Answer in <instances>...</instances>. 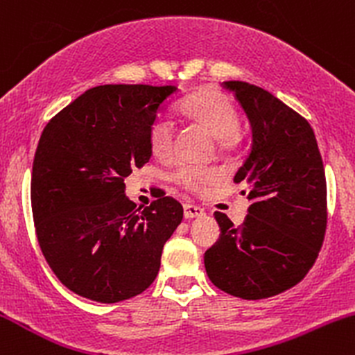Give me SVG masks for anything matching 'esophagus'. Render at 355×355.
<instances>
[{
	"mask_svg": "<svg viewBox=\"0 0 355 355\" xmlns=\"http://www.w3.org/2000/svg\"><path fill=\"white\" fill-rule=\"evenodd\" d=\"M205 215V211H203L200 207H195V205H190V203H187V205H183V217L187 220H193V218H200Z\"/></svg>",
	"mask_w": 355,
	"mask_h": 355,
	"instance_id": "obj_1",
	"label": "esophagus"
}]
</instances>
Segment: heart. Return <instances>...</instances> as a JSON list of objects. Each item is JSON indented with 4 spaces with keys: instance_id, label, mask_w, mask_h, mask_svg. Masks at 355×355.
<instances>
[{
    "instance_id": "1",
    "label": "heart",
    "mask_w": 355,
    "mask_h": 355,
    "mask_svg": "<svg viewBox=\"0 0 355 355\" xmlns=\"http://www.w3.org/2000/svg\"><path fill=\"white\" fill-rule=\"evenodd\" d=\"M180 112L193 123L205 128L211 137L217 138L222 150L230 148L237 138L240 121L234 103L223 93L214 88H202L190 95L180 105ZM173 123L170 118L158 116L150 126L148 144L153 157L160 160H168L173 155ZM183 189L190 191L209 190L218 185L222 173L215 168H202V166H182L175 175Z\"/></svg>"
}]
</instances>
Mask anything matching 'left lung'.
Wrapping results in <instances>:
<instances>
[{"instance_id": "1", "label": "left lung", "mask_w": 355, "mask_h": 355, "mask_svg": "<svg viewBox=\"0 0 355 355\" xmlns=\"http://www.w3.org/2000/svg\"><path fill=\"white\" fill-rule=\"evenodd\" d=\"M245 112L252 148L235 173L252 205L240 227L215 211L203 262L211 284L247 300L274 297L307 275L324 242L327 185L312 126L267 89L223 81Z\"/></svg>"}]
</instances>
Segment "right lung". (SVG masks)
Returning <instances> with one entry per match:
<instances>
[{
	"instance_id": "1",
	"label": "right lung",
	"mask_w": 355,
	"mask_h": 355,
	"mask_svg": "<svg viewBox=\"0 0 355 355\" xmlns=\"http://www.w3.org/2000/svg\"><path fill=\"white\" fill-rule=\"evenodd\" d=\"M177 92L89 88L44 126L31 173L36 237L48 266L76 295L101 304L132 299L160 270L183 207L162 197L138 209L123 182L152 157L150 126Z\"/></svg>"
}]
</instances>
